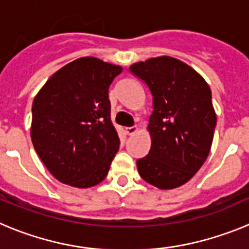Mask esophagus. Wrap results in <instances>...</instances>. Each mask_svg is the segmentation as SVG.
Wrapping results in <instances>:
<instances>
[{
    "label": "esophagus",
    "instance_id": "1",
    "mask_svg": "<svg viewBox=\"0 0 249 249\" xmlns=\"http://www.w3.org/2000/svg\"><path fill=\"white\" fill-rule=\"evenodd\" d=\"M137 127H136V126H132V127H127V128H126V133H127V135H128V136H132V135H135V133H136V132H137Z\"/></svg>",
    "mask_w": 249,
    "mask_h": 249
}]
</instances>
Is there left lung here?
<instances>
[{
  "label": "left lung",
  "mask_w": 249,
  "mask_h": 249,
  "mask_svg": "<svg viewBox=\"0 0 249 249\" xmlns=\"http://www.w3.org/2000/svg\"><path fill=\"white\" fill-rule=\"evenodd\" d=\"M152 94L151 149L137 160L140 176L160 190L188 182L208 157L214 133L212 93L206 81L172 57L151 58L129 67Z\"/></svg>",
  "instance_id": "left-lung-1"
}]
</instances>
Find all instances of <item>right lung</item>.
Instances as JSON below:
<instances>
[{
    "label": "right lung",
    "instance_id": "right-lung-1",
    "mask_svg": "<svg viewBox=\"0 0 249 249\" xmlns=\"http://www.w3.org/2000/svg\"><path fill=\"white\" fill-rule=\"evenodd\" d=\"M122 67L83 57L57 71L32 105L31 138L37 155L62 183L102 182L120 148L108 89Z\"/></svg>",
    "mask_w": 249,
    "mask_h": 249
}]
</instances>
